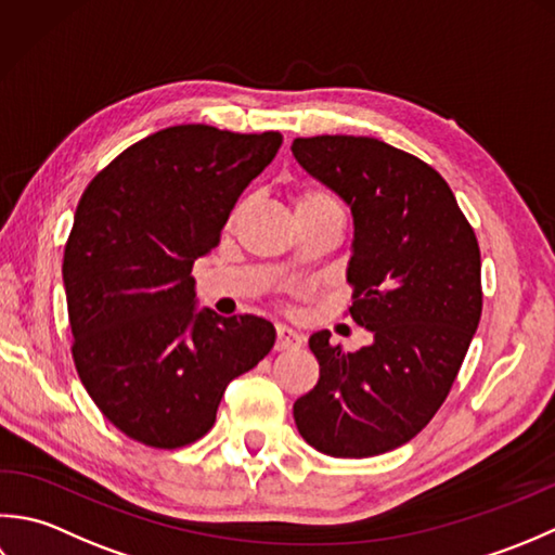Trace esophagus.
Wrapping results in <instances>:
<instances>
[{
    "label": "esophagus",
    "mask_w": 555,
    "mask_h": 555,
    "mask_svg": "<svg viewBox=\"0 0 555 555\" xmlns=\"http://www.w3.org/2000/svg\"><path fill=\"white\" fill-rule=\"evenodd\" d=\"M275 335H278V340H275L278 352H287V349H297L304 345V335L292 331V327H287V325H278Z\"/></svg>",
    "instance_id": "34e87169"
}]
</instances>
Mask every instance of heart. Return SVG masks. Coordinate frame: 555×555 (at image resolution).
<instances>
[{"instance_id": "obj_1", "label": "heart", "mask_w": 555, "mask_h": 555, "mask_svg": "<svg viewBox=\"0 0 555 555\" xmlns=\"http://www.w3.org/2000/svg\"><path fill=\"white\" fill-rule=\"evenodd\" d=\"M294 203H297V210H301V208L315 206V203H335V198L327 196L325 191H321V189H301L299 194L294 196ZM240 210H242V206L234 210L232 218H236V212H240Z\"/></svg>"}]
</instances>
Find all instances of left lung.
<instances>
[{"mask_svg": "<svg viewBox=\"0 0 555 555\" xmlns=\"http://www.w3.org/2000/svg\"><path fill=\"white\" fill-rule=\"evenodd\" d=\"M292 153L354 218L349 315L373 333L357 352L313 333L319 383L294 402L311 448L373 457L404 446L446 402L481 319V254L448 182L369 135L294 139Z\"/></svg>", "mask_w": 555, "mask_h": 555, "instance_id": "1", "label": "left lung"}]
</instances>
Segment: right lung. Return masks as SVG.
Segmentation results:
<instances>
[{"label":"right lung","mask_w":555,"mask_h":555,"mask_svg":"<svg viewBox=\"0 0 555 555\" xmlns=\"http://www.w3.org/2000/svg\"><path fill=\"white\" fill-rule=\"evenodd\" d=\"M280 145V131L179 124L129 145L78 201L62 266L72 357L105 420L143 446L206 436L228 383L275 345L258 315L196 311L191 268Z\"/></svg>","instance_id":"right-lung-1"}]
</instances>
